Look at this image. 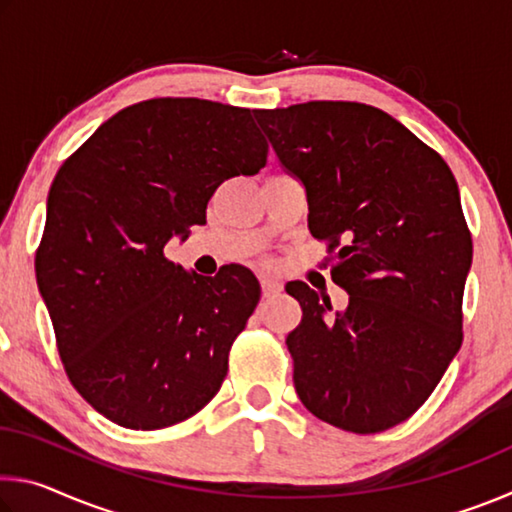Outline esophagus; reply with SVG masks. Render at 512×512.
I'll list each match as a JSON object with an SVG mask.
<instances>
[{
    "mask_svg": "<svg viewBox=\"0 0 512 512\" xmlns=\"http://www.w3.org/2000/svg\"><path fill=\"white\" fill-rule=\"evenodd\" d=\"M282 291V284L273 280V277H262V293L264 298H271V296H277V293Z\"/></svg>",
    "mask_w": 512,
    "mask_h": 512,
    "instance_id": "1",
    "label": "esophagus"
}]
</instances>
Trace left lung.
I'll list each match as a JSON object with an SVG mask.
<instances>
[{
	"label": "left lung",
	"mask_w": 512,
	"mask_h": 512,
	"mask_svg": "<svg viewBox=\"0 0 512 512\" xmlns=\"http://www.w3.org/2000/svg\"><path fill=\"white\" fill-rule=\"evenodd\" d=\"M255 119L305 185L311 235L339 250L332 280L350 296L327 318V298L287 284L302 307L287 336L296 393L332 427L391 429L429 400L463 343L472 235L454 173L366 103L307 101Z\"/></svg>",
	"instance_id": "8db88e82"
}]
</instances>
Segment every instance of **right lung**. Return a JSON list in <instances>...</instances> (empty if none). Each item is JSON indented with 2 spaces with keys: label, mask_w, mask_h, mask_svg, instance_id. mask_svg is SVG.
Masks as SVG:
<instances>
[{
  "label": "right lung",
  "mask_w": 512,
  "mask_h": 512,
  "mask_svg": "<svg viewBox=\"0 0 512 512\" xmlns=\"http://www.w3.org/2000/svg\"><path fill=\"white\" fill-rule=\"evenodd\" d=\"M266 155L248 108L160 97L119 110L58 169L36 277L67 377L103 418L164 429L219 393L259 284L244 266L189 275L164 246Z\"/></svg>",
  "instance_id": "add662e5"
}]
</instances>
